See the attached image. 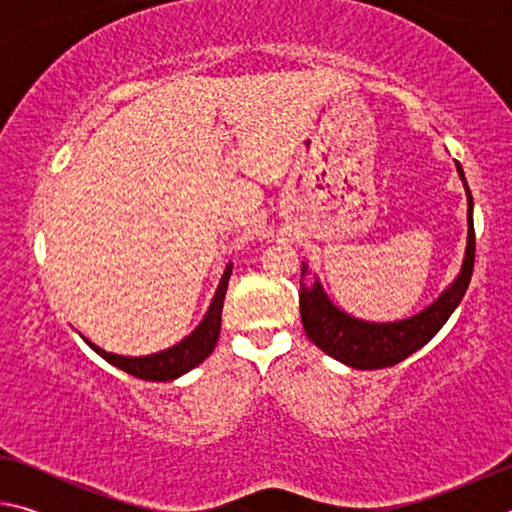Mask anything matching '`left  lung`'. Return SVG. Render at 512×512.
Instances as JSON below:
<instances>
[{
    "mask_svg": "<svg viewBox=\"0 0 512 512\" xmlns=\"http://www.w3.org/2000/svg\"><path fill=\"white\" fill-rule=\"evenodd\" d=\"M458 173L467 192V250L461 275L443 291L436 302L418 316L400 320V323H366L336 309L316 282L314 287H300V318L305 334L311 343L336 361L359 370L388 368L411 357L415 350L427 345L447 318L454 314L458 302L463 300L470 277L474 271V219H472V194L465 183V173L458 164ZM307 271V268H305Z\"/></svg>",
    "mask_w": 512,
    "mask_h": 512,
    "instance_id": "obj_1",
    "label": "left lung"
}]
</instances>
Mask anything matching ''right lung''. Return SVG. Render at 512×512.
I'll use <instances>...</instances> for the list:
<instances>
[{
    "mask_svg": "<svg viewBox=\"0 0 512 512\" xmlns=\"http://www.w3.org/2000/svg\"><path fill=\"white\" fill-rule=\"evenodd\" d=\"M230 273H232V264L225 268L219 289L214 293L210 311L205 314L203 323L198 325L183 343L173 345V348L162 350L158 354H149V357H121V354H112L97 348V345L90 341L88 345L94 352L101 354L108 363H112V366H117L119 370H124L133 377L149 379V381H171L180 375H185V372L196 368L198 363L210 357L216 345V339H219L221 311H223L225 291H228Z\"/></svg>",
    "mask_w": 512,
    "mask_h": 512,
    "instance_id": "right-lung-1",
    "label": "right lung"
}]
</instances>
